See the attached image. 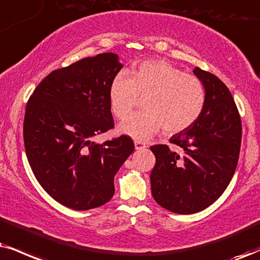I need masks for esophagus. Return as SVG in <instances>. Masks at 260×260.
I'll use <instances>...</instances> for the list:
<instances>
[{
    "label": "esophagus",
    "mask_w": 260,
    "mask_h": 260,
    "mask_svg": "<svg viewBox=\"0 0 260 260\" xmlns=\"http://www.w3.org/2000/svg\"><path fill=\"white\" fill-rule=\"evenodd\" d=\"M135 148L137 150H142V149L147 148V146H146V143L141 142V141H135Z\"/></svg>",
    "instance_id": "34e87169"
}]
</instances>
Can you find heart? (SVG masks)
<instances>
[{
    "label": "heart",
    "instance_id": "heart-1",
    "mask_svg": "<svg viewBox=\"0 0 260 260\" xmlns=\"http://www.w3.org/2000/svg\"><path fill=\"white\" fill-rule=\"evenodd\" d=\"M113 114L124 119L145 98V111L137 112L119 125L121 134L135 140H148L160 130L181 133L203 113L206 90L197 76L184 73L165 60H148L131 70L117 73L110 85Z\"/></svg>",
    "mask_w": 260,
    "mask_h": 260
}]
</instances>
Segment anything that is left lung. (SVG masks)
<instances>
[{"instance_id":"1","label":"left lung","mask_w":260,"mask_h":260,"mask_svg":"<svg viewBox=\"0 0 260 260\" xmlns=\"http://www.w3.org/2000/svg\"><path fill=\"white\" fill-rule=\"evenodd\" d=\"M206 102L195 123L170 139L182 152L152 146L155 165L152 195L160 206L179 214L200 212L213 204L232 181L241 147V119L226 85L212 73L195 67Z\"/></svg>"}]
</instances>
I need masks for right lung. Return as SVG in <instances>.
<instances>
[{
    "instance_id": "right-lung-1",
    "label": "right lung",
    "mask_w": 260,
    "mask_h": 260,
    "mask_svg": "<svg viewBox=\"0 0 260 260\" xmlns=\"http://www.w3.org/2000/svg\"><path fill=\"white\" fill-rule=\"evenodd\" d=\"M121 67L114 53L85 57L49 73L27 101L28 164L42 188L72 210L108 203L115 174L135 149L125 135L102 145L91 140L114 126L108 91Z\"/></svg>"
}]
</instances>
